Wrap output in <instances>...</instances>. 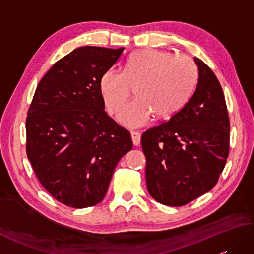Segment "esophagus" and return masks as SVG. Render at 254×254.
Returning a JSON list of instances; mask_svg holds the SVG:
<instances>
[{"mask_svg": "<svg viewBox=\"0 0 254 254\" xmlns=\"http://www.w3.org/2000/svg\"><path fill=\"white\" fill-rule=\"evenodd\" d=\"M131 137H132V142L135 146H138L139 143H141V133L138 132H131Z\"/></svg>", "mask_w": 254, "mask_h": 254, "instance_id": "esophagus-1", "label": "esophagus"}]
</instances>
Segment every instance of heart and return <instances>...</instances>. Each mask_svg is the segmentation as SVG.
Masks as SVG:
<instances>
[{"label": "heart", "instance_id": "obj_1", "mask_svg": "<svg viewBox=\"0 0 254 254\" xmlns=\"http://www.w3.org/2000/svg\"><path fill=\"white\" fill-rule=\"evenodd\" d=\"M194 79L195 66L190 58L143 49L132 53L123 72L106 69L99 79V90L108 111L112 113L135 86V99L121 108L117 119L123 127L137 128L148 124L153 115L164 119L179 110L191 94Z\"/></svg>", "mask_w": 254, "mask_h": 254}]
</instances>
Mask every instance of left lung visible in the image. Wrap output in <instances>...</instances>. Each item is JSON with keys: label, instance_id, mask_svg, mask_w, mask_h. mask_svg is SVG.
Instances as JSON below:
<instances>
[{"label": "left lung", "instance_id": "left-lung-1", "mask_svg": "<svg viewBox=\"0 0 254 254\" xmlns=\"http://www.w3.org/2000/svg\"><path fill=\"white\" fill-rule=\"evenodd\" d=\"M191 98L168 121L142 135L147 190L156 201L182 206L218 181L229 153V117L212 69L198 58Z\"/></svg>", "mask_w": 254, "mask_h": 254}]
</instances>
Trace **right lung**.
Instances as JSON below:
<instances>
[{
  "instance_id": "right-lung-1",
  "label": "right lung",
  "mask_w": 254,
  "mask_h": 254,
  "mask_svg": "<svg viewBox=\"0 0 254 254\" xmlns=\"http://www.w3.org/2000/svg\"><path fill=\"white\" fill-rule=\"evenodd\" d=\"M124 48L80 47L55 63L40 83L26 120L27 157L60 203L85 208L101 202L117 164L133 143L105 111L99 79Z\"/></svg>"
}]
</instances>
